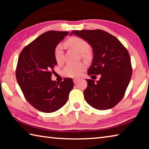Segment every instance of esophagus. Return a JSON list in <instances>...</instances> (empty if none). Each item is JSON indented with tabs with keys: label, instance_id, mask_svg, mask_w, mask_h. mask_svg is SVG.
<instances>
[{
	"label": "esophagus",
	"instance_id": "34e87169",
	"mask_svg": "<svg viewBox=\"0 0 149 149\" xmlns=\"http://www.w3.org/2000/svg\"><path fill=\"white\" fill-rule=\"evenodd\" d=\"M73 81H74V83L75 84H77V83L78 81H79V79H77V78H75V79H74V80H73Z\"/></svg>",
	"mask_w": 149,
	"mask_h": 149
}]
</instances>
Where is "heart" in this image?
I'll list each match as a JSON object with an SVG mask.
<instances>
[{"instance_id": "obj_1", "label": "heart", "mask_w": 149, "mask_h": 149, "mask_svg": "<svg viewBox=\"0 0 149 149\" xmlns=\"http://www.w3.org/2000/svg\"><path fill=\"white\" fill-rule=\"evenodd\" d=\"M65 44L68 46L76 50L78 52L82 54L84 58H88V51L91 49L90 45L80 37H72L65 41ZM54 55L56 61L58 64L62 63L64 60V52H63V45L62 44L57 45L54 49ZM86 65L84 63H78V64H68L65 65L63 70V74L66 77H77L81 75L84 71Z\"/></svg>"}]
</instances>
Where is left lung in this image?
Returning a JSON list of instances; mask_svg holds the SVG:
<instances>
[{
    "mask_svg": "<svg viewBox=\"0 0 149 149\" xmlns=\"http://www.w3.org/2000/svg\"><path fill=\"white\" fill-rule=\"evenodd\" d=\"M92 47L93 59L89 75H101L95 82L87 79L84 95L91 107L98 110L114 107L125 95L132 75L129 52L116 37L101 29L73 31Z\"/></svg>",
    "mask_w": 149,
    "mask_h": 149,
    "instance_id": "1",
    "label": "left lung"
}]
</instances>
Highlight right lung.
I'll list each match as a JSON object with an SVG mask.
<instances>
[{"label":"right lung","instance_id":"1","mask_svg":"<svg viewBox=\"0 0 149 149\" xmlns=\"http://www.w3.org/2000/svg\"><path fill=\"white\" fill-rule=\"evenodd\" d=\"M68 31H48L25 47L20 52L16 77L26 99L35 109L45 113L59 110L74 87L72 78L61 82L51 79L56 65L54 49Z\"/></svg>","mask_w":149,"mask_h":149}]
</instances>
